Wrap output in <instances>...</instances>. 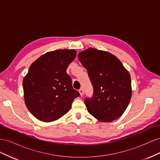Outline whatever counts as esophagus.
<instances>
[{
	"label": "esophagus",
	"mask_w": 160,
	"mask_h": 160,
	"mask_svg": "<svg viewBox=\"0 0 160 160\" xmlns=\"http://www.w3.org/2000/svg\"><path fill=\"white\" fill-rule=\"evenodd\" d=\"M79 93H80V95H81V96H83V94H84V91H83V89L81 88V89L79 90Z\"/></svg>",
	"instance_id": "34e87169"
}]
</instances>
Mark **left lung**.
I'll use <instances>...</instances> for the list:
<instances>
[{
    "label": "left lung",
    "mask_w": 160,
    "mask_h": 160,
    "mask_svg": "<svg viewBox=\"0 0 160 160\" xmlns=\"http://www.w3.org/2000/svg\"><path fill=\"white\" fill-rule=\"evenodd\" d=\"M78 57L93 86V97L85 101L88 112L101 122L120 118L132 98L128 71L117 57L105 51L89 48L79 52Z\"/></svg>",
    "instance_id": "1"
}]
</instances>
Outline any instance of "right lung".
Returning a JSON list of instances; mask_svg holds the SVG:
<instances>
[{"label":"right lung","mask_w":160,"mask_h":160,"mask_svg":"<svg viewBox=\"0 0 160 160\" xmlns=\"http://www.w3.org/2000/svg\"><path fill=\"white\" fill-rule=\"evenodd\" d=\"M75 49L47 52L31 65L22 81L27 109L37 119L52 122L60 119L80 96L72 87L67 69L76 57Z\"/></svg>","instance_id":"add662e5"}]
</instances>
